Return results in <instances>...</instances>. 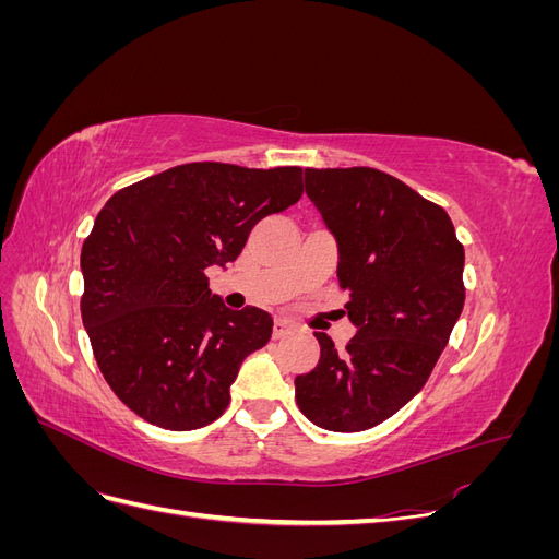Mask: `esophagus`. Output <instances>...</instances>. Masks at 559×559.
<instances>
[{
	"instance_id": "obj_1",
	"label": "esophagus",
	"mask_w": 559,
	"mask_h": 559,
	"mask_svg": "<svg viewBox=\"0 0 559 559\" xmlns=\"http://www.w3.org/2000/svg\"><path fill=\"white\" fill-rule=\"evenodd\" d=\"M292 333V324L286 319H275V326H273V335L275 337H284Z\"/></svg>"
}]
</instances>
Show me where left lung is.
<instances>
[{
	"instance_id": "left-lung-1",
	"label": "left lung",
	"mask_w": 559,
	"mask_h": 559,
	"mask_svg": "<svg viewBox=\"0 0 559 559\" xmlns=\"http://www.w3.org/2000/svg\"><path fill=\"white\" fill-rule=\"evenodd\" d=\"M337 240V284L357 335L294 380L300 413L341 433L378 427L427 384L464 308V247L448 212L376 167L306 170Z\"/></svg>"
}]
</instances>
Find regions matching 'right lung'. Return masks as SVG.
<instances>
[{"mask_svg":"<svg viewBox=\"0 0 559 559\" xmlns=\"http://www.w3.org/2000/svg\"><path fill=\"white\" fill-rule=\"evenodd\" d=\"M302 195L300 167L186 163L116 191L81 249V319L95 361L128 408L170 431L200 429L230 403L273 317L230 310L205 270L240 257L251 228Z\"/></svg>","mask_w":559,"mask_h":559,"instance_id":"1","label":"right lung"}]
</instances>
